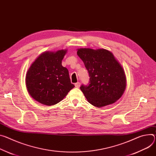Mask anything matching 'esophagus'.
<instances>
[{"instance_id": "1", "label": "esophagus", "mask_w": 156, "mask_h": 156, "mask_svg": "<svg viewBox=\"0 0 156 156\" xmlns=\"http://www.w3.org/2000/svg\"><path fill=\"white\" fill-rule=\"evenodd\" d=\"M80 84H81V83L80 82H77V83H75V86L76 88H79L80 87Z\"/></svg>"}]
</instances>
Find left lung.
<instances>
[{"instance_id":"8db88e82","label":"left lung","mask_w":156,"mask_h":156,"mask_svg":"<svg viewBox=\"0 0 156 156\" xmlns=\"http://www.w3.org/2000/svg\"><path fill=\"white\" fill-rule=\"evenodd\" d=\"M77 55L88 70V85L81 90L92 105L101 108L115 103L126 86L124 71L113 54L106 49L80 48Z\"/></svg>"}]
</instances>
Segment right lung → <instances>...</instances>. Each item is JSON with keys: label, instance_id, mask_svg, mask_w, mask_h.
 I'll use <instances>...</instances> for the list:
<instances>
[{"label": "right lung", "instance_id": "right-lung-1", "mask_svg": "<svg viewBox=\"0 0 156 156\" xmlns=\"http://www.w3.org/2000/svg\"><path fill=\"white\" fill-rule=\"evenodd\" d=\"M66 51L44 52L27 71L25 80L28 92L42 105L57 104L75 87L71 83L68 69L62 65Z\"/></svg>", "mask_w": 156, "mask_h": 156}]
</instances>
